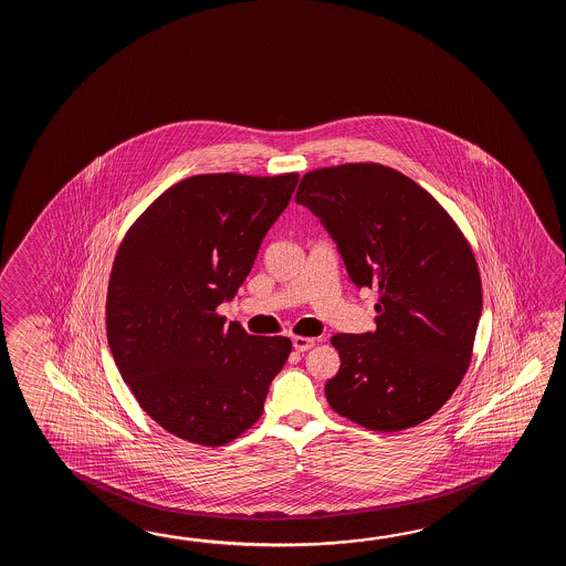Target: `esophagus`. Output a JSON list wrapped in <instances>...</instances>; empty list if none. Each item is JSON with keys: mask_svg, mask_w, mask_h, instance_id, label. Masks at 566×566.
<instances>
[{"mask_svg": "<svg viewBox=\"0 0 566 566\" xmlns=\"http://www.w3.org/2000/svg\"><path fill=\"white\" fill-rule=\"evenodd\" d=\"M313 344H315V337H293V348L297 352H307V349L313 348Z\"/></svg>", "mask_w": 566, "mask_h": 566, "instance_id": "1", "label": "esophagus"}]
</instances>
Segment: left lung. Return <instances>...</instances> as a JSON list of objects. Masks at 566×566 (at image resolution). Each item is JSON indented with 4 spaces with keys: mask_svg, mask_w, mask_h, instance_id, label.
Returning a JSON list of instances; mask_svg holds the SVG:
<instances>
[{
    "mask_svg": "<svg viewBox=\"0 0 566 566\" xmlns=\"http://www.w3.org/2000/svg\"><path fill=\"white\" fill-rule=\"evenodd\" d=\"M295 202L319 218L349 281L380 291L374 332L332 337L329 407L373 431L427 421L470 366L481 317L470 244L431 193L378 164L310 171Z\"/></svg>",
    "mask_w": 566,
    "mask_h": 566,
    "instance_id": "8db88e82",
    "label": "left lung"
}]
</instances>
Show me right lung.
Returning <instances> with one entry per match:
<instances>
[{"label":"right lung","instance_id":"obj_1","mask_svg":"<svg viewBox=\"0 0 566 566\" xmlns=\"http://www.w3.org/2000/svg\"><path fill=\"white\" fill-rule=\"evenodd\" d=\"M300 181L192 176L145 210L108 279L107 339L142 409L169 433L217 447L263 415L289 337L249 336L217 310L232 301Z\"/></svg>","mask_w":566,"mask_h":566}]
</instances>
